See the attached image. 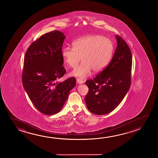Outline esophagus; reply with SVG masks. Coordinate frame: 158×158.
Segmentation results:
<instances>
[{
  "label": "esophagus",
  "instance_id": "obj_1",
  "mask_svg": "<svg viewBox=\"0 0 158 158\" xmlns=\"http://www.w3.org/2000/svg\"><path fill=\"white\" fill-rule=\"evenodd\" d=\"M77 83L78 84H83L84 83V81H83V80H81V79H80L79 78H78L77 79Z\"/></svg>",
  "mask_w": 158,
  "mask_h": 158
}]
</instances>
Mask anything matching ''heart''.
<instances>
[{
	"label": "heart",
	"instance_id": "b5f03b06",
	"mask_svg": "<svg viewBox=\"0 0 158 158\" xmlns=\"http://www.w3.org/2000/svg\"><path fill=\"white\" fill-rule=\"evenodd\" d=\"M73 47H64L62 54L65 62L71 68H75L81 57L82 63L71 73L73 76L80 78L87 77L91 70L95 73L104 70L111 60L114 51L111 40L101 35L79 38L73 42Z\"/></svg>",
	"mask_w": 158,
	"mask_h": 158
}]
</instances>
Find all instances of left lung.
Listing matches in <instances>:
<instances>
[{
	"label": "left lung",
	"instance_id": "obj_1",
	"mask_svg": "<svg viewBox=\"0 0 158 158\" xmlns=\"http://www.w3.org/2000/svg\"><path fill=\"white\" fill-rule=\"evenodd\" d=\"M117 46L111 62L93 79L85 81L88 110L103 115L112 111L122 101L131 84L132 54L124 40L116 36Z\"/></svg>",
	"mask_w": 158,
	"mask_h": 158
}]
</instances>
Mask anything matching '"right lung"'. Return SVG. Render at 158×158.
<instances>
[{"instance_id": "right-lung-1", "label": "right lung", "mask_w": 158, "mask_h": 158, "mask_svg": "<svg viewBox=\"0 0 158 158\" xmlns=\"http://www.w3.org/2000/svg\"><path fill=\"white\" fill-rule=\"evenodd\" d=\"M65 37L57 30L44 34L30 45L24 57L23 88L35 107L47 115L60 111L76 84L74 77L57 81L66 73L62 54Z\"/></svg>"}]
</instances>
